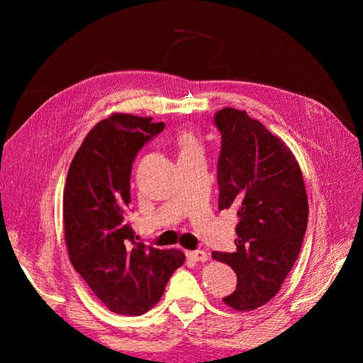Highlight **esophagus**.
Instances as JSON below:
<instances>
[{
	"instance_id": "34e87169",
	"label": "esophagus",
	"mask_w": 363,
	"mask_h": 363,
	"mask_svg": "<svg viewBox=\"0 0 363 363\" xmlns=\"http://www.w3.org/2000/svg\"><path fill=\"white\" fill-rule=\"evenodd\" d=\"M187 256H189V259L195 260V262H206L207 259H209V256H207V252H206V251H201V250H198V251H189Z\"/></svg>"
}]
</instances>
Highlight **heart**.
Instances as JSON below:
<instances>
[{
	"mask_svg": "<svg viewBox=\"0 0 363 363\" xmlns=\"http://www.w3.org/2000/svg\"><path fill=\"white\" fill-rule=\"evenodd\" d=\"M176 145L177 150H179V156H184V154L189 152L201 151V145H199L198 137L191 133V130H181L176 137Z\"/></svg>",
	"mask_w": 363,
	"mask_h": 363,
	"instance_id": "heart-1",
	"label": "heart"
}]
</instances>
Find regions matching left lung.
I'll return each mask as SVG.
<instances>
[{
    "instance_id": "8db88e82",
    "label": "left lung",
    "mask_w": 363,
    "mask_h": 363,
    "mask_svg": "<svg viewBox=\"0 0 363 363\" xmlns=\"http://www.w3.org/2000/svg\"><path fill=\"white\" fill-rule=\"evenodd\" d=\"M215 125L221 133L218 209L234 207L240 221L237 251L212 257L237 274L225 304L254 311L277 295L299 256L309 215L306 186L289 146L245 111L225 107Z\"/></svg>"
}]
</instances>
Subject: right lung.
<instances>
[{
	"instance_id": "right-lung-1",
	"label": "right lung",
	"mask_w": 363,
	"mask_h": 363,
	"mask_svg": "<svg viewBox=\"0 0 363 363\" xmlns=\"http://www.w3.org/2000/svg\"><path fill=\"white\" fill-rule=\"evenodd\" d=\"M151 117L112 113L89 130L64 187V237L73 268L111 312L142 315L159 303L186 256L134 238L126 223L138 150L162 133Z\"/></svg>"
}]
</instances>
